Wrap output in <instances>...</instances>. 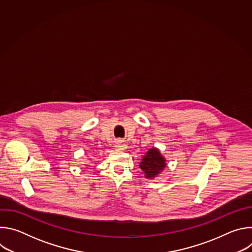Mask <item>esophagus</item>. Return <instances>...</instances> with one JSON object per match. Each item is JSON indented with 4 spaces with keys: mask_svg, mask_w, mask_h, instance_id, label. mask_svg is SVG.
Returning <instances> with one entry per match:
<instances>
[{
    "mask_svg": "<svg viewBox=\"0 0 252 252\" xmlns=\"http://www.w3.org/2000/svg\"><path fill=\"white\" fill-rule=\"evenodd\" d=\"M126 143L123 140V139H119V140H117V142H116V145H115V149L117 150V151H125V150H126Z\"/></svg>",
    "mask_w": 252,
    "mask_h": 252,
    "instance_id": "34e87169",
    "label": "esophagus"
}]
</instances>
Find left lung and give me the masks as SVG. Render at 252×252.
I'll return each mask as SVG.
<instances>
[{"instance_id": "obj_1", "label": "left lung", "mask_w": 252, "mask_h": 252, "mask_svg": "<svg viewBox=\"0 0 252 252\" xmlns=\"http://www.w3.org/2000/svg\"><path fill=\"white\" fill-rule=\"evenodd\" d=\"M166 166L164 158L160 155L158 149H151L146 156H143L139 167L143 170L148 178L157 177Z\"/></svg>"}]
</instances>
